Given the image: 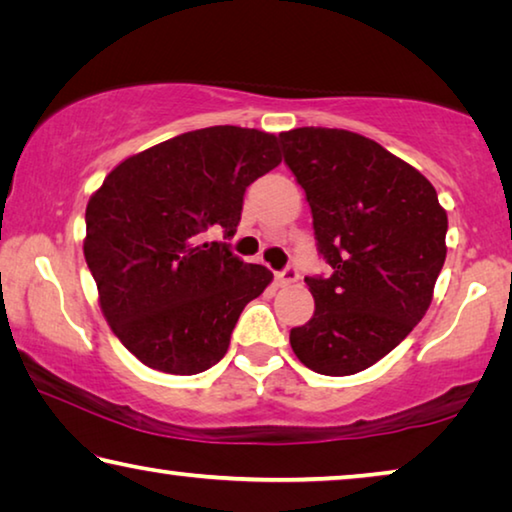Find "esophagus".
I'll use <instances>...</instances> for the list:
<instances>
[{"label":"esophagus","mask_w":512,"mask_h":512,"mask_svg":"<svg viewBox=\"0 0 512 512\" xmlns=\"http://www.w3.org/2000/svg\"><path fill=\"white\" fill-rule=\"evenodd\" d=\"M275 282L280 284V287H291V284H296L298 282V271L296 268H284L282 273H277L275 275Z\"/></svg>","instance_id":"34e87169"}]
</instances>
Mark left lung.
Segmentation results:
<instances>
[{
  "instance_id": "8db88e82",
  "label": "left lung",
  "mask_w": 512,
  "mask_h": 512,
  "mask_svg": "<svg viewBox=\"0 0 512 512\" xmlns=\"http://www.w3.org/2000/svg\"><path fill=\"white\" fill-rule=\"evenodd\" d=\"M280 142L334 268L305 277L316 311L291 329V348L320 375H357L427 314L447 257V212L418 169L359 133L305 126Z\"/></svg>"
}]
</instances>
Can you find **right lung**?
<instances>
[{
  "mask_svg": "<svg viewBox=\"0 0 512 512\" xmlns=\"http://www.w3.org/2000/svg\"><path fill=\"white\" fill-rule=\"evenodd\" d=\"M282 162L273 133L210 126L121 160L85 207L83 255L112 332L144 366L198 375L273 282L210 230L237 232L244 192Z\"/></svg>",
  "mask_w": 512,
  "mask_h": 512,
  "instance_id": "add662e5",
  "label": "right lung"
}]
</instances>
